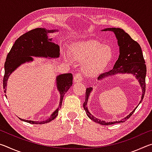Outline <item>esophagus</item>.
<instances>
[{"label":"esophagus","mask_w":152,"mask_h":152,"mask_svg":"<svg viewBox=\"0 0 152 152\" xmlns=\"http://www.w3.org/2000/svg\"><path fill=\"white\" fill-rule=\"evenodd\" d=\"M82 80V76L80 73H77L74 75V82H77V83H78V82H81Z\"/></svg>","instance_id":"obj_1"}]
</instances>
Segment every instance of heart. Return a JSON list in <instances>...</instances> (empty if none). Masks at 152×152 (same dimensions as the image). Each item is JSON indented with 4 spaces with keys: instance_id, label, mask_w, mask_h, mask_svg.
I'll use <instances>...</instances> for the list:
<instances>
[{
    "instance_id": "b5f03b06",
    "label": "heart",
    "mask_w": 152,
    "mask_h": 152,
    "mask_svg": "<svg viewBox=\"0 0 152 152\" xmlns=\"http://www.w3.org/2000/svg\"><path fill=\"white\" fill-rule=\"evenodd\" d=\"M72 58L76 61H83L82 68L86 75L93 76L102 72L111 60L113 52L109 46L103 45L97 41L88 40L79 42L72 46ZM64 60L71 61V58L65 51Z\"/></svg>"
}]
</instances>
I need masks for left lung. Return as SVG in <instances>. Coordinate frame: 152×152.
<instances>
[{"mask_svg":"<svg viewBox=\"0 0 152 152\" xmlns=\"http://www.w3.org/2000/svg\"><path fill=\"white\" fill-rule=\"evenodd\" d=\"M102 31H111L115 33L116 38L117 39L118 45L119 46V58L115 62L114 67L112 70L107 72L100 74L98 77V80H101L108 76L115 75L117 74H132L133 76H135L136 78L138 80L141 90H142V96L141 100L140 102L142 101L145 92V76H146V65L144 60L142 50L139 43L133 40L128 33H126L124 30L120 28H107L102 30ZM92 91V87L86 88L85 101L83 104L84 109L85 110L86 113L90 119L94 121V122L99 123L103 125H109L115 124V123H123L127 121L133 113H134L137 107L135 108L134 110L127 117L123 118L121 121H116L113 122H106L104 121L97 119L93 115L91 114L88 111V107H86L88 102L89 95Z\"/></svg>","mask_w":152,"mask_h":152,"instance_id":"obj_1","label":"left lung"}]
</instances>
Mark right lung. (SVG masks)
<instances>
[{
    "label": "right lung",
    "mask_w": 152,
    "mask_h": 152,
    "mask_svg": "<svg viewBox=\"0 0 152 152\" xmlns=\"http://www.w3.org/2000/svg\"><path fill=\"white\" fill-rule=\"evenodd\" d=\"M55 31H57L56 29L47 30L44 28H36L24 33L15 41L4 63L3 88L5 93L7 92V81L10 75L21 64L32 61L33 58L31 56L45 58H57L60 56V47L52 42L51 38L49 39L47 35L48 33ZM72 79L73 76L71 73L60 74L56 77V85L60 94V104L58 109L51 115L49 119L42 121L19 119L31 124H44L54 119L61 107L64 94L72 85ZM5 96L7 97L6 94Z\"/></svg>",
    "instance_id": "1"
}]
</instances>
